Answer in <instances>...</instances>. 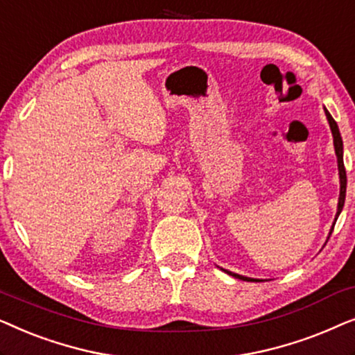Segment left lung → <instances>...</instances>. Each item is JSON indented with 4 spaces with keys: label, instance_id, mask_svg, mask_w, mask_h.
Instances as JSON below:
<instances>
[{
    "label": "left lung",
    "instance_id": "obj_1",
    "mask_svg": "<svg viewBox=\"0 0 355 355\" xmlns=\"http://www.w3.org/2000/svg\"><path fill=\"white\" fill-rule=\"evenodd\" d=\"M324 110V114H327V119H328V124H329V129H331V134H333V145H334V153H336V158H338V171H339V184H341V189H339V200H338V211H336V218L334 220H338L339 213L343 211V207H344V198H346V169H344V163H343V139H341V132H339V128L336 124V121L333 119V116L329 114V111L327 108ZM334 226V223H333ZM333 232V227L331 231H329V234ZM329 239V237H328ZM223 270V268H221ZM225 273L234 276V278H239V279H250L252 278H247V276H242V275H237V273H232V271H227V270H223ZM257 281V279H254Z\"/></svg>",
    "mask_w": 355,
    "mask_h": 355
}]
</instances>
